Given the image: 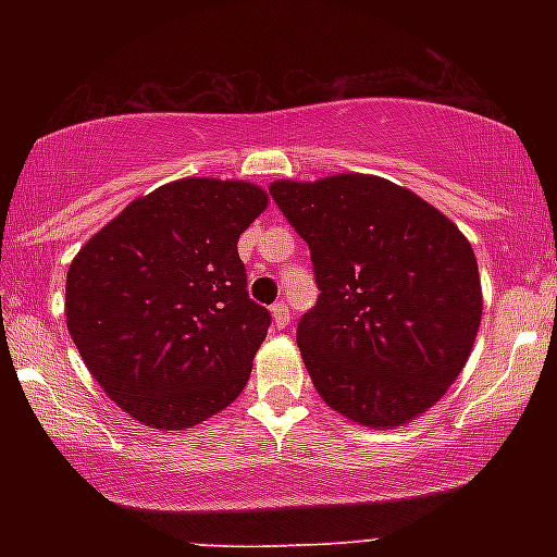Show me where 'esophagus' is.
<instances>
[{
    "label": "esophagus",
    "mask_w": 557,
    "mask_h": 557,
    "mask_svg": "<svg viewBox=\"0 0 557 557\" xmlns=\"http://www.w3.org/2000/svg\"><path fill=\"white\" fill-rule=\"evenodd\" d=\"M271 314H273V324L278 326V330H284L288 324V319H292V309H288L286 301H278L271 307Z\"/></svg>",
    "instance_id": "esophagus-1"
}]
</instances>
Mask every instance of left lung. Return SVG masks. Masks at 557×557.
<instances>
[{
  "label": "left lung",
  "mask_w": 557,
  "mask_h": 557,
  "mask_svg": "<svg viewBox=\"0 0 557 557\" xmlns=\"http://www.w3.org/2000/svg\"><path fill=\"white\" fill-rule=\"evenodd\" d=\"M269 193L314 263L319 299L296 345L317 393L368 429L416 421L474 347L482 281L471 243L433 205L372 174L276 180Z\"/></svg>",
  "instance_id": "obj_1"
}]
</instances>
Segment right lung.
<instances>
[{
  "instance_id": "1",
  "label": "right lung",
  "mask_w": 557,
  "mask_h": 557,
  "mask_svg": "<svg viewBox=\"0 0 557 557\" xmlns=\"http://www.w3.org/2000/svg\"><path fill=\"white\" fill-rule=\"evenodd\" d=\"M258 185L187 177L136 197L73 258L67 332L106 395L144 425L193 429L231 406L269 332L238 238Z\"/></svg>"
}]
</instances>
